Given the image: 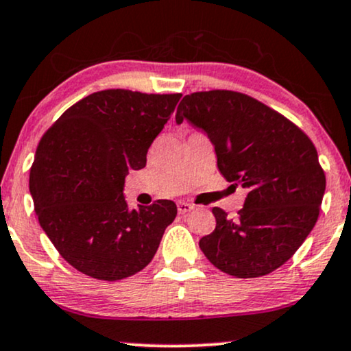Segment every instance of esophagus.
<instances>
[{"label":"esophagus","instance_id":"obj_1","mask_svg":"<svg viewBox=\"0 0 351 351\" xmlns=\"http://www.w3.org/2000/svg\"><path fill=\"white\" fill-rule=\"evenodd\" d=\"M193 208H195L193 204H190V203H186V202H179V203H177V211H179V215H186V213L192 211Z\"/></svg>","mask_w":351,"mask_h":351}]
</instances>
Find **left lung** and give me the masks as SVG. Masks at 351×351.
Returning <instances> with one entry per match:
<instances>
[{
    "instance_id": "1",
    "label": "left lung",
    "mask_w": 351,
    "mask_h": 351,
    "mask_svg": "<svg viewBox=\"0 0 351 351\" xmlns=\"http://www.w3.org/2000/svg\"><path fill=\"white\" fill-rule=\"evenodd\" d=\"M184 121L211 140L221 174L248 190L234 219L213 208L216 229L199 240L204 256L240 279L276 271L319 216L326 176L315 145L274 109L230 90L186 95L176 114Z\"/></svg>"
}]
</instances>
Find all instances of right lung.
Segmentation results:
<instances>
[{"label":"right lung","instance_id":"obj_1","mask_svg":"<svg viewBox=\"0 0 351 351\" xmlns=\"http://www.w3.org/2000/svg\"><path fill=\"white\" fill-rule=\"evenodd\" d=\"M180 97L103 90L71 106L40 140L29 182L35 213L59 254L85 276L136 274L176 219L171 199L129 209L124 182L147 166Z\"/></svg>","mask_w":351,"mask_h":351}]
</instances>
